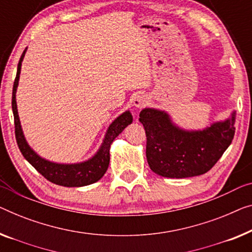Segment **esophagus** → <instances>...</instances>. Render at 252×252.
<instances>
[{
  "label": "esophagus",
  "mask_w": 252,
  "mask_h": 252,
  "mask_svg": "<svg viewBox=\"0 0 252 252\" xmlns=\"http://www.w3.org/2000/svg\"><path fill=\"white\" fill-rule=\"evenodd\" d=\"M133 105L136 107H138V108H141V107H144L146 104L148 103V98H147V96L145 95V94H137L136 96L133 97Z\"/></svg>",
  "instance_id": "34e87169"
}]
</instances>
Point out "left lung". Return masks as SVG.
Listing matches in <instances>:
<instances>
[{"mask_svg":"<svg viewBox=\"0 0 252 252\" xmlns=\"http://www.w3.org/2000/svg\"><path fill=\"white\" fill-rule=\"evenodd\" d=\"M139 116L147 137L146 156L150 170L165 178L205 174L222 157L235 132V112L226 121L199 131L176 126L170 115L155 108H145Z\"/></svg>","mask_w":252,"mask_h":252,"instance_id":"obj_1","label":"left lung"}]
</instances>
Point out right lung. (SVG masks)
Segmentation results:
<instances>
[{"label":"right lung","mask_w":252,"mask_h":252,"mask_svg":"<svg viewBox=\"0 0 252 252\" xmlns=\"http://www.w3.org/2000/svg\"><path fill=\"white\" fill-rule=\"evenodd\" d=\"M27 48L24 51L20 60L18 63L17 76L14 79L13 89H12V111L14 116V132L18 147L26 159L42 174L45 179L52 183L63 187H84L92 185L103 178L105 172L107 171L108 164H110V147L114 139L125 130L132 122V115L129 111L125 112L119 118H116L113 123L108 126V130L105 134L104 141L98 152L92 158L86 162L78 164H58L52 163L39 157L33 150L29 147L26 141L24 132H22L20 120H19L17 102H16V92L20 77L21 63Z\"/></svg>","instance_id":"1"}]
</instances>
